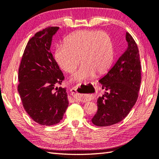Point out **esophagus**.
Returning <instances> with one entry per match:
<instances>
[{
  "label": "esophagus",
  "mask_w": 159,
  "mask_h": 159,
  "mask_svg": "<svg viewBox=\"0 0 159 159\" xmlns=\"http://www.w3.org/2000/svg\"><path fill=\"white\" fill-rule=\"evenodd\" d=\"M82 89L79 87H74L71 90V95L73 96L74 99L76 101H81L84 98V94L82 93Z\"/></svg>",
  "instance_id": "esophagus-1"
}]
</instances>
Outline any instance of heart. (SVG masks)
I'll return each instance as SVG.
<instances>
[{
  "mask_svg": "<svg viewBox=\"0 0 159 159\" xmlns=\"http://www.w3.org/2000/svg\"><path fill=\"white\" fill-rule=\"evenodd\" d=\"M114 58L111 37L104 31L81 30L67 36L64 45H58L55 59L58 65L69 74L74 73L80 62L83 64L73 80L83 81L101 76L108 71Z\"/></svg>",
  "mask_w": 159,
  "mask_h": 159,
  "instance_id": "heart-1",
  "label": "heart"
}]
</instances>
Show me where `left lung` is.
<instances>
[{"instance_id":"obj_1","label":"left lung","mask_w":159,"mask_h":159,"mask_svg":"<svg viewBox=\"0 0 159 159\" xmlns=\"http://www.w3.org/2000/svg\"><path fill=\"white\" fill-rule=\"evenodd\" d=\"M128 48L99 82L105 93L98 99V111L92 118L94 125L109 126L127 116L138 98L141 83V65L138 45L126 32Z\"/></svg>"}]
</instances>
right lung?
<instances>
[{
	"mask_svg": "<svg viewBox=\"0 0 159 159\" xmlns=\"http://www.w3.org/2000/svg\"><path fill=\"white\" fill-rule=\"evenodd\" d=\"M57 26L39 31L27 43L18 72V93L25 111L35 122L53 125L62 119L69 100L66 88H58L63 73L51 53Z\"/></svg>",
	"mask_w": 159,
	"mask_h": 159,
	"instance_id": "1",
	"label": "right lung"
}]
</instances>
